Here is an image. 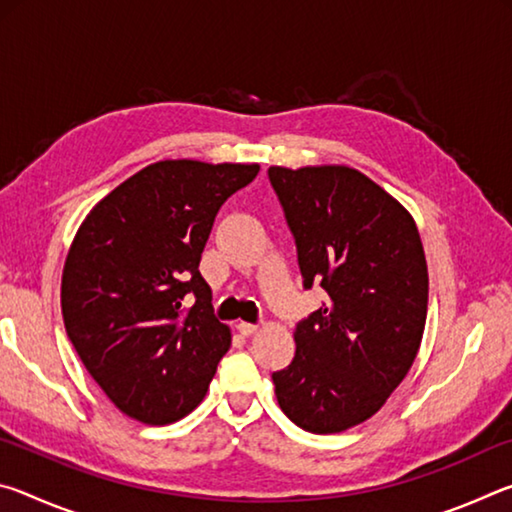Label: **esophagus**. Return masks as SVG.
<instances>
[{
    "instance_id": "1",
    "label": "esophagus",
    "mask_w": 512,
    "mask_h": 512,
    "mask_svg": "<svg viewBox=\"0 0 512 512\" xmlns=\"http://www.w3.org/2000/svg\"><path fill=\"white\" fill-rule=\"evenodd\" d=\"M237 329H239V332L244 334V336H253L259 327H257L255 323H239Z\"/></svg>"
}]
</instances>
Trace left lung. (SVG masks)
<instances>
[{"label": "left lung", "instance_id": "left-lung-1", "mask_svg": "<svg viewBox=\"0 0 512 512\" xmlns=\"http://www.w3.org/2000/svg\"><path fill=\"white\" fill-rule=\"evenodd\" d=\"M268 180L302 287L329 296L296 325L275 397L300 429L339 433L375 415L413 366L429 300L422 241L411 214L357 169L271 167Z\"/></svg>", "mask_w": 512, "mask_h": 512}]
</instances>
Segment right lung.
I'll return each mask as SVG.
<instances>
[{
    "instance_id": "obj_1",
    "label": "right lung",
    "mask_w": 512,
    "mask_h": 512,
    "mask_svg": "<svg viewBox=\"0 0 512 512\" xmlns=\"http://www.w3.org/2000/svg\"><path fill=\"white\" fill-rule=\"evenodd\" d=\"M257 173L259 164L155 162L76 232L60 284L67 336L131 418L169 424L205 397L230 329L198 264L221 205Z\"/></svg>"
}]
</instances>
